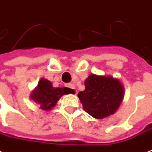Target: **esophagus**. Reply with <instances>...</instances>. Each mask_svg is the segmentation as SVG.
<instances>
[{
    "instance_id": "1",
    "label": "esophagus",
    "mask_w": 152,
    "mask_h": 152,
    "mask_svg": "<svg viewBox=\"0 0 152 152\" xmlns=\"http://www.w3.org/2000/svg\"><path fill=\"white\" fill-rule=\"evenodd\" d=\"M66 86H67V88H71V89H72V90H74V89H75V85H73V84H67V85H66Z\"/></svg>"
}]
</instances>
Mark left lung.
<instances>
[{
    "instance_id": "left-lung-1",
    "label": "left lung",
    "mask_w": 152,
    "mask_h": 152,
    "mask_svg": "<svg viewBox=\"0 0 152 152\" xmlns=\"http://www.w3.org/2000/svg\"><path fill=\"white\" fill-rule=\"evenodd\" d=\"M85 89L78 93V97L88 114L102 119L115 113L124 96L118 80L93 74L85 80Z\"/></svg>"
}]
</instances>
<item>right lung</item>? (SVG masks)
I'll use <instances>...</instances> for the list:
<instances>
[{
  "label": "right lung",
  "mask_w": 152,
  "mask_h": 152,
  "mask_svg": "<svg viewBox=\"0 0 152 152\" xmlns=\"http://www.w3.org/2000/svg\"><path fill=\"white\" fill-rule=\"evenodd\" d=\"M68 93H75V91L66 87L54 88L50 81L42 78L35 90H34L31 99L40 104V109L48 110L56 105L60 96Z\"/></svg>",
  "instance_id": "add662e5"
}]
</instances>
